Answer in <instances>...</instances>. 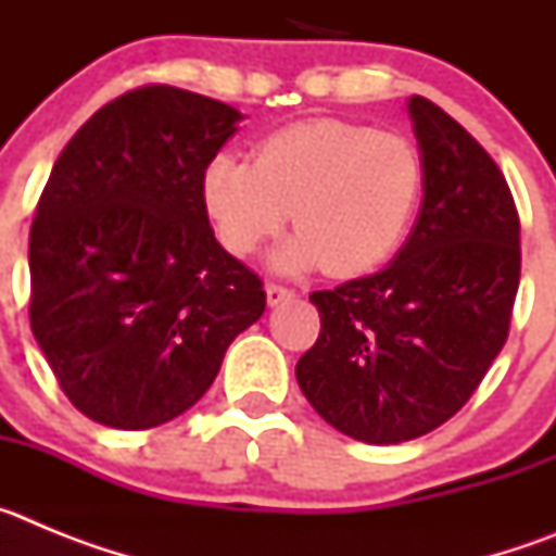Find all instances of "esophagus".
Returning a JSON list of instances; mask_svg holds the SVG:
<instances>
[{
    "mask_svg": "<svg viewBox=\"0 0 556 556\" xmlns=\"http://www.w3.org/2000/svg\"><path fill=\"white\" fill-rule=\"evenodd\" d=\"M264 292H267L269 306H278V303H287V301H292V298H294L292 289L278 287V283H267V287H264Z\"/></svg>",
    "mask_w": 556,
    "mask_h": 556,
    "instance_id": "34e87169",
    "label": "esophagus"
}]
</instances>
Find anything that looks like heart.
<instances>
[{
  "mask_svg": "<svg viewBox=\"0 0 556 556\" xmlns=\"http://www.w3.org/2000/svg\"><path fill=\"white\" fill-rule=\"evenodd\" d=\"M424 186L415 147L395 132L339 119L289 125L258 144L253 161L217 152L200 178L214 233L233 255H250L287 225L269 255L275 273L365 275L404 242Z\"/></svg>",
  "mask_w": 556,
  "mask_h": 556,
  "instance_id": "b5f03b06",
  "label": "heart"
}]
</instances>
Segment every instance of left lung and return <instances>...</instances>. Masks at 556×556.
<instances>
[{
    "instance_id": "left-lung-1",
    "label": "left lung",
    "mask_w": 556,
    "mask_h": 556,
    "mask_svg": "<svg viewBox=\"0 0 556 556\" xmlns=\"http://www.w3.org/2000/svg\"><path fill=\"white\" fill-rule=\"evenodd\" d=\"M424 200L381 273L312 292L323 331L294 367L314 412L358 443L395 445L465 406L509 333L520 223L484 147L409 97Z\"/></svg>"
}]
</instances>
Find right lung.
<instances>
[{"mask_svg":"<svg viewBox=\"0 0 556 556\" xmlns=\"http://www.w3.org/2000/svg\"><path fill=\"white\" fill-rule=\"evenodd\" d=\"M242 119L184 88H136L52 166L29 230V326L94 424L139 431L184 415L264 314L258 275L214 239L200 198Z\"/></svg>","mask_w":556,"mask_h":556,"instance_id":"add662e5","label":"right lung"}]
</instances>
